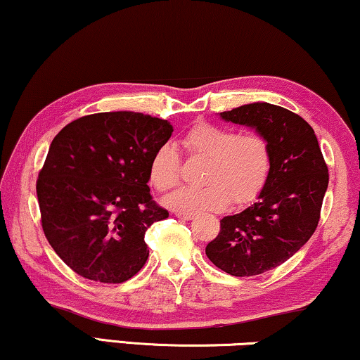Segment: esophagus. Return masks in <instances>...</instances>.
<instances>
[{
    "label": "esophagus",
    "instance_id": "1",
    "mask_svg": "<svg viewBox=\"0 0 360 360\" xmlns=\"http://www.w3.org/2000/svg\"><path fill=\"white\" fill-rule=\"evenodd\" d=\"M175 216L181 219V221H191V219H195V214H193V212H175Z\"/></svg>",
    "mask_w": 360,
    "mask_h": 360
}]
</instances>
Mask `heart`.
<instances>
[{"label":"heart","mask_w":360,"mask_h":360,"mask_svg":"<svg viewBox=\"0 0 360 360\" xmlns=\"http://www.w3.org/2000/svg\"><path fill=\"white\" fill-rule=\"evenodd\" d=\"M190 154L207 160L200 188H179L164 200L176 212L221 211L229 201L242 206L257 200L271 170L269 144L257 133L237 134L232 129L201 123L181 139ZM179 154L162 144L149 160V181L158 191H169L179 181Z\"/></svg>","instance_id":"heart-1"}]
</instances>
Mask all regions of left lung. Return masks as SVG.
I'll use <instances>...</instances> for the list:
<instances>
[{
    "label": "left lung",
    "instance_id": "left-lung-1",
    "mask_svg": "<svg viewBox=\"0 0 360 360\" xmlns=\"http://www.w3.org/2000/svg\"><path fill=\"white\" fill-rule=\"evenodd\" d=\"M219 117L266 139L271 170L257 202L221 219V231L207 243L206 255L229 274L257 276L288 262L314 236L328 167L314 128L288 108L253 102Z\"/></svg>",
    "mask_w": 360,
    "mask_h": 360
}]
</instances>
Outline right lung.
Returning a JSON list of instances; mask_svg holds the SVG:
<instances>
[{
	"instance_id": "add662e5",
	"label": "right lung",
	"mask_w": 360,
	"mask_h": 360,
	"mask_svg": "<svg viewBox=\"0 0 360 360\" xmlns=\"http://www.w3.org/2000/svg\"><path fill=\"white\" fill-rule=\"evenodd\" d=\"M170 122L138 112L94 113L61 129L37 180L45 237L82 278L123 283L144 266V233L169 212L153 201L149 160Z\"/></svg>"
}]
</instances>
